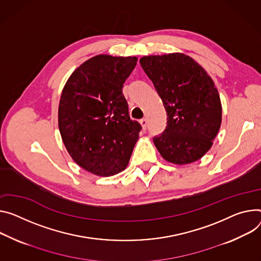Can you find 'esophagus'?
Returning <instances> with one entry per match:
<instances>
[{
	"label": "esophagus",
	"mask_w": 261,
	"mask_h": 261,
	"mask_svg": "<svg viewBox=\"0 0 261 261\" xmlns=\"http://www.w3.org/2000/svg\"><path fill=\"white\" fill-rule=\"evenodd\" d=\"M139 123H140V125H141V127H143L144 130L147 129V127H148V120H147L146 117L145 118H141Z\"/></svg>",
	"instance_id": "esophagus-1"
}]
</instances>
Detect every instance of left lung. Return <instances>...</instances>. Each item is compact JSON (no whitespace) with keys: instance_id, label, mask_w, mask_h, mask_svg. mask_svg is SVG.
Instances as JSON below:
<instances>
[{"instance_id":"8db88e82","label":"left lung","mask_w":261,"mask_h":261,"mask_svg":"<svg viewBox=\"0 0 261 261\" xmlns=\"http://www.w3.org/2000/svg\"><path fill=\"white\" fill-rule=\"evenodd\" d=\"M168 114V125L153 141L171 163L187 164L212 147L222 123L219 91L206 70L182 53L141 57Z\"/></svg>"}]
</instances>
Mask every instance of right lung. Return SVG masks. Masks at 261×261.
I'll use <instances>...</instances> for the list:
<instances>
[{"label":"right lung","mask_w":261,"mask_h":261,"mask_svg":"<svg viewBox=\"0 0 261 261\" xmlns=\"http://www.w3.org/2000/svg\"><path fill=\"white\" fill-rule=\"evenodd\" d=\"M136 57L97 55L66 81L58 108L63 144L74 161L97 176L126 169L141 126L129 116L123 85Z\"/></svg>","instance_id":"right-lung-1"}]
</instances>
